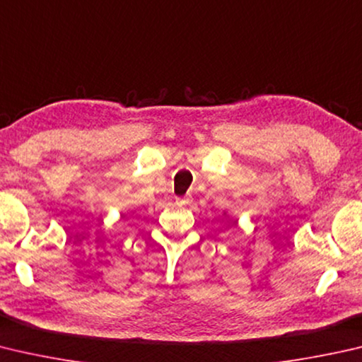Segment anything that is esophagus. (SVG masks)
Segmentation results:
<instances>
[{
    "label": "esophagus",
    "instance_id": "esophagus-1",
    "mask_svg": "<svg viewBox=\"0 0 362 362\" xmlns=\"http://www.w3.org/2000/svg\"><path fill=\"white\" fill-rule=\"evenodd\" d=\"M175 202H177V206H187V204L192 202V196H183V198H177Z\"/></svg>",
    "mask_w": 362,
    "mask_h": 362
}]
</instances>
